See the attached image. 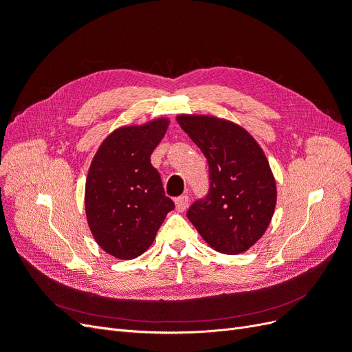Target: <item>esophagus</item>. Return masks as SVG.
I'll return each instance as SVG.
<instances>
[{
    "instance_id": "34e87169",
    "label": "esophagus",
    "mask_w": 352,
    "mask_h": 352,
    "mask_svg": "<svg viewBox=\"0 0 352 352\" xmlns=\"http://www.w3.org/2000/svg\"><path fill=\"white\" fill-rule=\"evenodd\" d=\"M188 202H189V198L186 195H180L175 199V204H176V210L179 212H184L186 208H188Z\"/></svg>"
}]
</instances>
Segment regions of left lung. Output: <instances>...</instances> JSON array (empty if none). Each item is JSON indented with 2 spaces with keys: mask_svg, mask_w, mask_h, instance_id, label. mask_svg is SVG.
Returning a JSON list of instances; mask_svg holds the SVG:
<instances>
[{
  "mask_svg": "<svg viewBox=\"0 0 352 352\" xmlns=\"http://www.w3.org/2000/svg\"><path fill=\"white\" fill-rule=\"evenodd\" d=\"M210 168V192L188 219L212 250L235 255L267 230L278 199L276 180L258 142L242 126L208 114H179Z\"/></svg>",
  "mask_w": 352,
  "mask_h": 352,
  "instance_id": "obj_1",
  "label": "left lung"
}]
</instances>
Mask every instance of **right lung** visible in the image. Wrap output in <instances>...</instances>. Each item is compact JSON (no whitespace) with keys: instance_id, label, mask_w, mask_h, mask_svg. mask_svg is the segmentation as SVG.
Listing matches in <instances>:
<instances>
[{"instance_id":"1","label":"right lung","mask_w":352,"mask_h":352,"mask_svg":"<svg viewBox=\"0 0 352 352\" xmlns=\"http://www.w3.org/2000/svg\"><path fill=\"white\" fill-rule=\"evenodd\" d=\"M168 123L167 117H155L117 127L91 162L85 185L88 226L95 242L119 260H133L150 248L175 208L151 164Z\"/></svg>"}]
</instances>
